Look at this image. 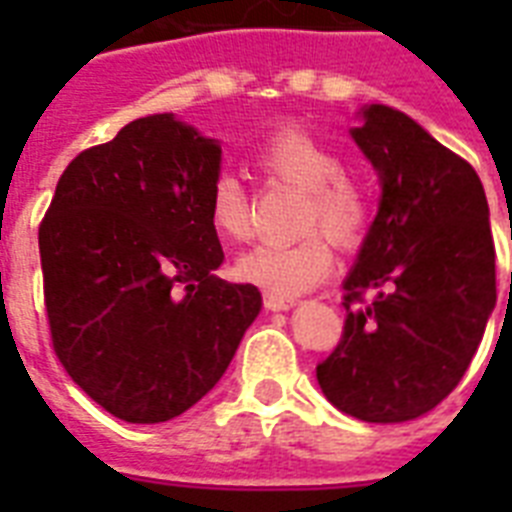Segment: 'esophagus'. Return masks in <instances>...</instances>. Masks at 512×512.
Here are the masks:
<instances>
[{"mask_svg":"<svg viewBox=\"0 0 512 512\" xmlns=\"http://www.w3.org/2000/svg\"><path fill=\"white\" fill-rule=\"evenodd\" d=\"M263 303L268 311H287V308H292V305H295V300H292V297L276 295V292H268V289H263Z\"/></svg>","mask_w":512,"mask_h":512,"instance_id":"34e87169","label":"esophagus"}]
</instances>
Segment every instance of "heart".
Here are the masks:
<instances>
[{"label":"heart","mask_w":512,"mask_h":512,"mask_svg":"<svg viewBox=\"0 0 512 512\" xmlns=\"http://www.w3.org/2000/svg\"><path fill=\"white\" fill-rule=\"evenodd\" d=\"M252 162L268 183L303 191L292 244H263L241 257L236 273L249 284L292 297L327 279L335 265L332 247L356 249L372 223V188L358 172L342 167V156L300 127H281L257 143ZM209 223L223 239L247 241L255 231V201L233 172H217L207 196ZM312 233L308 234L307 231Z\"/></svg>","instance_id":"1"}]
</instances>
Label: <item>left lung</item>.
<instances>
[{
	"label": "left lung",
	"mask_w": 512,
	"mask_h": 512,
	"mask_svg": "<svg viewBox=\"0 0 512 512\" xmlns=\"http://www.w3.org/2000/svg\"><path fill=\"white\" fill-rule=\"evenodd\" d=\"M353 138L382 199L316 380L356 420H417L468 372L497 303L489 204L476 170L396 108H366Z\"/></svg>",
	"instance_id": "8db88e82"
}]
</instances>
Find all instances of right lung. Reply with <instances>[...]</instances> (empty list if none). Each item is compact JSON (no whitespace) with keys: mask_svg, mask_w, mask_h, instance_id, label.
<instances>
[{"mask_svg":"<svg viewBox=\"0 0 512 512\" xmlns=\"http://www.w3.org/2000/svg\"><path fill=\"white\" fill-rule=\"evenodd\" d=\"M217 172L215 140L172 114L135 119L68 164L39 223L52 350L124 422H167L207 396L263 305L212 273Z\"/></svg>","mask_w":512,"mask_h":512,"instance_id":"add662e5","label":"right lung"}]
</instances>
